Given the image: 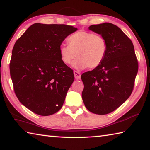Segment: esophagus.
<instances>
[{
	"mask_svg": "<svg viewBox=\"0 0 150 150\" xmlns=\"http://www.w3.org/2000/svg\"><path fill=\"white\" fill-rule=\"evenodd\" d=\"M73 73H74V75H75V78L76 79H81V73L77 72V71H73Z\"/></svg>",
	"mask_w": 150,
	"mask_h": 150,
	"instance_id": "1",
	"label": "esophagus"
}]
</instances>
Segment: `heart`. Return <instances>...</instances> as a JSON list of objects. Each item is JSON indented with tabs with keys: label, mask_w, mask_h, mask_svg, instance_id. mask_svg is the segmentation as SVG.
<instances>
[{
	"label": "heart",
	"mask_w": 150,
	"mask_h": 150,
	"mask_svg": "<svg viewBox=\"0 0 150 150\" xmlns=\"http://www.w3.org/2000/svg\"><path fill=\"white\" fill-rule=\"evenodd\" d=\"M69 45L62 44L59 47L61 59L66 65L73 63V67L84 69L95 68L105 59L108 50L106 40L102 35L87 31H78L68 38Z\"/></svg>",
	"instance_id": "heart-1"
}]
</instances>
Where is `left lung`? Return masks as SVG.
<instances>
[{"label": "left lung", "instance_id": "1", "mask_svg": "<svg viewBox=\"0 0 150 150\" xmlns=\"http://www.w3.org/2000/svg\"><path fill=\"white\" fill-rule=\"evenodd\" d=\"M91 31L107 41L102 63L81 75L84 84L82 98L85 107L96 115L110 113L125 102L132 92L138 63L130 39L116 25H91Z\"/></svg>", "mask_w": 150, "mask_h": 150}]
</instances>
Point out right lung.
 I'll use <instances>...</instances> for the list:
<instances>
[{"mask_svg": "<svg viewBox=\"0 0 150 150\" xmlns=\"http://www.w3.org/2000/svg\"><path fill=\"white\" fill-rule=\"evenodd\" d=\"M77 30L65 24L35 23L15 43L10 63L14 90L33 112L49 116L62 107L75 78L61 59L59 47Z\"/></svg>", "mask_w": 150, "mask_h": 150, "instance_id": "right-lung-1", "label": "right lung"}]
</instances>
